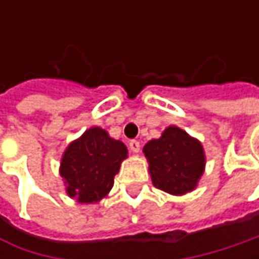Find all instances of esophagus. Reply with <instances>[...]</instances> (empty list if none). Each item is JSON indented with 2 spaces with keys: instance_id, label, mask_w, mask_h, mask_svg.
I'll list each match as a JSON object with an SVG mask.
<instances>
[{
  "instance_id": "esophagus-1",
  "label": "esophagus",
  "mask_w": 259,
  "mask_h": 259,
  "mask_svg": "<svg viewBox=\"0 0 259 259\" xmlns=\"http://www.w3.org/2000/svg\"><path fill=\"white\" fill-rule=\"evenodd\" d=\"M130 148H131L133 153H138V151H140V141L131 140V141H130Z\"/></svg>"
}]
</instances>
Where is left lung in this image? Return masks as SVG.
Masks as SVG:
<instances>
[{"mask_svg": "<svg viewBox=\"0 0 259 259\" xmlns=\"http://www.w3.org/2000/svg\"><path fill=\"white\" fill-rule=\"evenodd\" d=\"M143 153L148 160L153 184L174 196L194 190L204 171L202 144L174 125L165 128L160 138L148 141Z\"/></svg>", "mask_w": 259, "mask_h": 259, "instance_id": "8db88e82", "label": "left lung"}]
</instances>
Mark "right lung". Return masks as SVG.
<instances>
[{"label":"right lung","mask_w":259,"mask_h":259,"mask_svg":"<svg viewBox=\"0 0 259 259\" xmlns=\"http://www.w3.org/2000/svg\"><path fill=\"white\" fill-rule=\"evenodd\" d=\"M128 157L122 141L92 126L80 138L66 148L60 163V176L66 184V193L79 203H96L109 193L115 174Z\"/></svg>","instance_id":"add662e5"}]
</instances>
